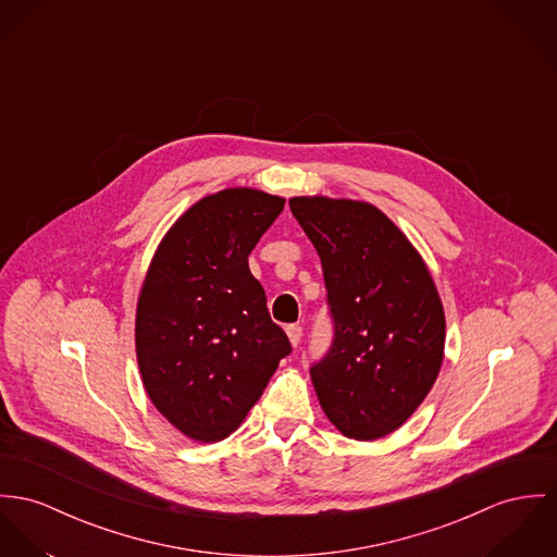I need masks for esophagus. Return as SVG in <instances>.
<instances>
[{"label": "esophagus", "instance_id": "34e87169", "mask_svg": "<svg viewBox=\"0 0 557 557\" xmlns=\"http://www.w3.org/2000/svg\"><path fill=\"white\" fill-rule=\"evenodd\" d=\"M286 335H288V339H290V343L297 347L300 343V337H302V329L300 326H297V324H290L288 329H286Z\"/></svg>", "mask_w": 557, "mask_h": 557}]
</instances>
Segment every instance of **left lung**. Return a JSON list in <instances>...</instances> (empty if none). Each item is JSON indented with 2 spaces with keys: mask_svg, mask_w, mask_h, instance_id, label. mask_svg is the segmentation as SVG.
Masks as SVG:
<instances>
[{
  "mask_svg": "<svg viewBox=\"0 0 557 557\" xmlns=\"http://www.w3.org/2000/svg\"><path fill=\"white\" fill-rule=\"evenodd\" d=\"M322 260L335 322L311 384L333 426L356 441L400 429L429 396L445 349V311L407 235L367 201L293 197Z\"/></svg>",
  "mask_w": 557,
  "mask_h": 557,
  "instance_id": "8db88e82",
  "label": "left lung"
}]
</instances>
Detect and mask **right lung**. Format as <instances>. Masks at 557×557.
Returning a JSON list of instances; mask_svg holds the SVG:
<instances>
[{"label":"right lung","instance_id":"add662e5","mask_svg":"<svg viewBox=\"0 0 557 557\" xmlns=\"http://www.w3.org/2000/svg\"><path fill=\"white\" fill-rule=\"evenodd\" d=\"M284 203L257 188L218 190L173 222L150 260L135 311L139 375L157 411L193 441L239 429L293 351L248 264Z\"/></svg>","mask_w":557,"mask_h":557}]
</instances>
